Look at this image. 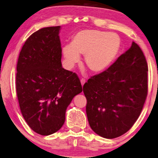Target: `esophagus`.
Wrapping results in <instances>:
<instances>
[{
	"label": "esophagus",
	"instance_id": "34e87169",
	"mask_svg": "<svg viewBox=\"0 0 158 158\" xmlns=\"http://www.w3.org/2000/svg\"><path fill=\"white\" fill-rule=\"evenodd\" d=\"M80 81H81V84L82 86H84V84H85V82H86V79H84V78H82V79H81V80H80Z\"/></svg>",
	"mask_w": 158,
	"mask_h": 158
}]
</instances>
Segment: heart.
<instances>
[{
	"instance_id": "heart-1",
	"label": "heart",
	"mask_w": 158,
	"mask_h": 158,
	"mask_svg": "<svg viewBox=\"0 0 158 158\" xmlns=\"http://www.w3.org/2000/svg\"><path fill=\"white\" fill-rule=\"evenodd\" d=\"M120 40L114 33L82 30L74 35L72 43L62 48L66 65L73 67L80 61V55H84L87 67L94 72L103 71L110 65L119 49Z\"/></svg>"
}]
</instances>
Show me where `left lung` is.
Wrapping results in <instances>:
<instances>
[{
  "instance_id": "obj_1",
  "label": "left lung",
  "mask_w": 158,
  "mask_h": 158,
  "mask_svg": "<svg viewBox=\"0 0 158 158\" xmlns=\"http://www.w3.org/2000/svg\"><path fill=\"white\" fill-rule=\"evenodd\" d=\"M148 71L143 52L133 41L108 69L84 84L86 114L95 133L114 139L131 128L148 95Z\"/></svg>"
}]
</instances>
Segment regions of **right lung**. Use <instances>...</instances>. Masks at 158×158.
Instances as JSON below:
<instances>
[{
    "instance_id": "right-lung-1",
    "label": "right lung",
    "mask_w": 158,
    "mask_h": 158,
    "mask_svg": "<svg viewBox=\"0 0 158 158\" xmlns=\"http://www.w3.org/2000/svg\"><path fill=\"white\" fill-rule=\"evenodd\" d=\"M60 26L32 34L22 48L17 64L19 108L34 131L48 136L61 128L73 98L82 91L76 73L62 67Z\"/></svg>"
}]
</instances>
